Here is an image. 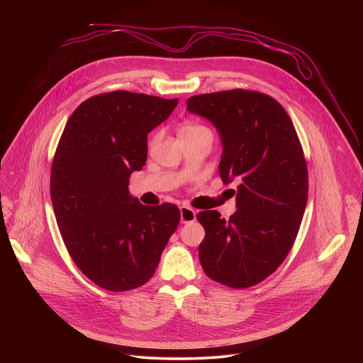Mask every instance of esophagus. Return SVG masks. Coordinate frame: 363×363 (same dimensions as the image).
Here are the masks:
<instances>
[{"label":"esophagus","mask_w":363,"mask_h":363,"mask_svg":"<svg viewBox=\"0 0 363 363\" xmlns=\"http://www.w3.org/2000/svg\"><path fill=\"white\" fill-rule=\"evenodd\" d=\"M179 213H181V223H182V224L192 223V221H195V218H196L195 211H194L192 208H189V206H186V205H182V206H181Z\"/></svg>","instance_id":"esophagus-1"}]
</instances>
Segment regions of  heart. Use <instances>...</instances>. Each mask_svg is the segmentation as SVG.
<instances>
[{
    "label": "heart",
    "instance_id": "b5f03b06",
    "mask_svg": "<svg viewBox=\"0 0 363 363\" xmlns=\"http://www.w3.org/2000/svg\"><path fill=\"white\" fill-rule=\"evenodd\" d=\"M201 132H210V130L202 125H198V123H188V125H184L181 128L179 136H182V135H195V133H201ZM157 138L158 136H155V139H157Z\"/></svg>",
    "mask_w": 363,
    "mask_h": 363
}]
</instances>
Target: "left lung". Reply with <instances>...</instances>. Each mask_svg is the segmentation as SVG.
Instances as JSON below:
<instances>
[{"instance_id":"obj_1","label":"left lung","mask_w":363,"mask_h":363,"mask_svg":"<svg viewBox=\"0 0 363 363\" xmlns=\"http://www.w3.org/2000/svg\"><path fill=\"white\" fill-rule=\"evenodd\" d=\"M186 109L217 128L220 177L237 182V211L228 221L218 211L196 216L205 230L201 266L224 286H255L284 262L303 220L308 175L298 136L280 103L260 91L198 94Z\"/></svg>"}]
</instances>
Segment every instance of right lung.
I'll list each match as a JSON object with an SVG mask.
<instances>
[{"label":"right lung","mask_w":363,"mask_h":363,"mask_svg":"<svg viewBox=\"0 0 363 363\" xmlns=\"http://www.w3.org/2000/svg\"><path fill=\"white\" fill-rule=\"evenodd\" d=\"M178 99L116 90L84 100L57 145L50 195L65 245L99 287L145 284L181 220L175 203L142 205L129 178L147 158V133L169 118Z\"/></svg>","instance_id":"1"}]
</instances>
